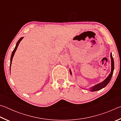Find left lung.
<instances>
[{
    "label": "left lung",
    "instance_id": "1",
    "mask_svg": "<svg viewBox=\"0 0 121 121\" xmlns=\"http://www.w3.org/2000/svg\"><path fill=\"white\" fill-rule=\"evenodd\" d=\"M110 58H111V62H112V69H111V72H110V74L109 76L107 77L105 81H104L102 82L101 83L98 84L97 85H95L94 86L91 87L90 89V90H91V91H98V90H100L102 89V88L105 87L106 85H107L110 81V79L112 78V73H113V71H114V59L113 58H112V54H110ZM70 73H71V71L70 70Z\"/></svg>",
    "mask_w": 121,
    "mask_h": 121
}]
</instances>
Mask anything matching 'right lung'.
I'll use <instances>...</instances> for the list:
<instances>
[{
    "label": "right lung",
    "mask_w": 121,
    "mask_h": 121,
    "mask_svg": "<svg viewBox=\"0 0 121 121\" xmlns=\"http://www.w3.org/2000/svg\"><path fill=\"white\" fill-rule=\"evenodd\" d=\"M22 39H23V37H21V38H20V39H19V40H18V42H17V43H16V46H15V48L14 49V50L13 51V52H12V56H11V63H10V67H11V64H12V59H13V56H14V53H15V51H16V49H17V46H18V45H19L20 42H21ZM10 69H11V68H10Z\"/></svg>",
    "instance_id": "right-lung-1"
}]
</instances>
